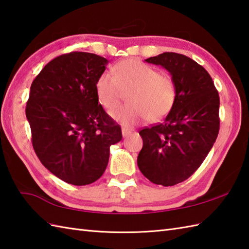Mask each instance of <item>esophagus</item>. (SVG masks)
I'll list each match as a JSON object with an SVG mask.
<instances>
[{"label": "esophagus", "instance_id": "obj_1", "mask_svg": "<svg viewBox=\"0 0 249 249\" xmlns=\"http://www.w3.org/2000/svg\"><path fill=\"white\" fill-rule=\"evenodd\" d=\"M129 134H131V130H129L127 128H122V136L127 137Z\"/></svg>", "mask_w": 249, "mask_h": 249}]
</instances>
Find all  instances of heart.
Masks as SVG:
<instances>
[{"instance_id": "b5f03b06", "label": "heart", "mask_w": 249, "mask_h": 249, "mask_svg": "<svg viewBox=\"0 0 249 249\" xmlns=\"http://www.w3.org/2000/svg\"><path fill=\"white\" fill-rule=\"evenodd\" d=\"M113 75L104 71L95 83L98 102L112 109L128 92L127 104L110 112L124 126H133L149 118L155 122L167 115L176 102V84L170 76L137 60H125L114 65Z\"/></svg>"}]
</instances>
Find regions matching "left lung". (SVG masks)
I'll return each instance as SVG.
<instances>
[{
  "label": "left lung",
  "mask_w": 249,
  "mask_h": 249,
  "mask_svg": "<svg viewBox=\"0 0 249 249\" xmlns=\"http://www.w3.org/2000/svg\"><path fill=\"white\" fill-rule=\"evenodd\" d=\"M144 61L168 71L177 95L162 123L139 131L137 163L152 183L173 186L197 170L217 138L218 92L209 72L186 55L165 52Z\"/></svg>",
  "instance_id": "left-lung-1"
}]
</instances>
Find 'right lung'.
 <instances>
[{"label": "right lung", "mask_w": 249, "mask_h": 249, "mask_svg": "<svg viewBox=\"0 0 249 249\" xmlns=\"http://www.w3.org/2000/svg\"><path fill=\"white\" fill-rule=\"evenodd\" d=\"M108 60L89 52L55 57L32 82L25 114L41 163L68 184L82 186L103 176L120 125L105 112L95 83Z\"/></svg>", "instance_id": "obj_1"}]
</instances>
